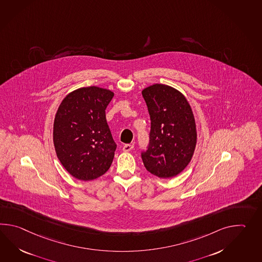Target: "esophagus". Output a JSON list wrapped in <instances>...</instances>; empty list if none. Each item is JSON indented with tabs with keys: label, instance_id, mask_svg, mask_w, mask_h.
Instances as JSON below:
<instances>
[{
	"label": "esophagus",
	"instance_id": "1",
	"mask_svg": "<svg viewBox=\"0 0 262 262\" xmlns=\"http://www.w3.org/2000/svg\"><path fill=\"white\" fill-rule=\"evenodd\" d=\"M133 148H134V145H132V144H127V145H125L123 146V151H130Z\"/></svg>",
	"mask_w": 262,
	"mask_h": 262
}]
</instances>
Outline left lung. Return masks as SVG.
I'll return each instance as SVG.
<instances>
[{
    "label": "left lung",
    "instance_id": "left-lung-1",
    "mask_svg": "<svg viewBox=\"0 0 262 262\" xmlns=\"http://www.w3.org/2000/svg\"><path fill=\"white\" fill-rule=\"evenodd\" d=\"M142 95L151 120L143 163L161 179L173 178L186 168L195 149L198 134L192 108L183 94L166 84H152Z\"/></svg>",
    "mask_w": 262,
    "mask_h": 262
}]
</instances>
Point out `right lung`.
Wrapping results in <instances>:
<instances>
[{
    "label": "right lung",
    "mask_w": 262,
    "mask_h": 262,
    "mask_svg": "<svg viewBox=\"0 0 262 262\" xmlns=\"http://www.w3.org/2000/svg\"><path fill=\"white\" fill-rule=\"evenodd\" d=\"M109 89H76L59 105L53 122V145L64 169L80 181L105 174L117 145L106 121L105 110L114 97Z\"/></svg>",
    "instance_id": "1"
}]
</instances>
